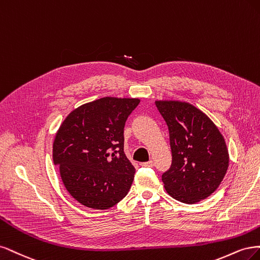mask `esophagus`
Returning a JSON list of instances; mask_svg holds the SVG:
<instances>
[{"mask_svg":"<svg viewBox=\"0 0 260 260\" xmlns=\"http://www.w3.org/2000/svg\"><path fill=\"white\" fill-rule=\"evenodd\" d=\"M140 165L144 166V167H152L153 166V161L151 160V161H148V162H142V163H140Z\"/></svg>","mask_w":260,"mask_h":260,"instance_id":"esophagus-1","label":"esophagus"}]
</instances>
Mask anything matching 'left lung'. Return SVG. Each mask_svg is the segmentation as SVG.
I'll return each mask as SVG.
<instances>
[{"mask_svg":"<svg viewBox=\"0 0 260 260\" xmlns=\"http://www.w3.org/2000/svg\"><path fill=\"white\" fill-rule=\"evenodd\" d=\"M170 131L173 163L163 174L167 193L186 204L208 198L229 166L222 134L199 108L181 100H155Z\"/></svg>","mask_w":260,"mask_h":260,"instance_id":"obj_1","label":"left lung"}]
</instances>
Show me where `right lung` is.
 <instances>
[{"instance_id":"obj_1","label":"right lung","mask_w":260,"mask_h":260,"mask_svg":"<svg viewBox=\"0 0 260 260\" xmlns=\"http://www.w3.org/2000/svg\"><path fill=\"white\" fill-rule=\"evenodd\" d=\"M140 100L104 97L67 115L53 142L64 188L79 203L107 209L125 198L135 175L124 153V125Z\"/></svg>"}]
</instances>
